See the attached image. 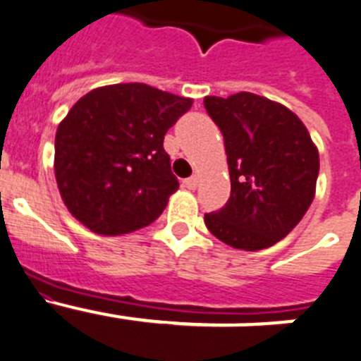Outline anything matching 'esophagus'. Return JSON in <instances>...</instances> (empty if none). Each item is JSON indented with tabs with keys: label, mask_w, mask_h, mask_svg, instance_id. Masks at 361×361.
<instances>
[{
	"label": "esophagus",
	"mask_w": 361,
	"mask_h": 361,
	"mask_svg": "<svg viewBox=\"0 0 361 361\" xmlns=\"http://www.w3.org/2000/svg\"><path fill=\"white\" fill-rule=\"evenodd\" d=\"M198 181H200L198 176H190V178H187V180L183 181V185L189 190H194V189H196V187H198Z\"/></svg>",
	"instance_id": "34e87169"
}]
</instances>
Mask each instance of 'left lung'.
Returning <instances> with one entry per match:
<instances>
[{
  "label": "left lung",
  "instance_id": "obj_1",
  "mask_svg": "<svg viewBox=\"0 0 361 361\" xmlns=\"http://www.w3.org/2000/svg\"><path fill=\"white\" fill-rule=\"evenodd\" d=\"M203 105L224 134L231 174V198L205 214L207 228L234 249H267L311 207L318 149L294 112L258 94L207 96Z\"/></svg>",
  "mask_w": 361,
  "mask_h": 361
}]
</instances>
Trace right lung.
Returning <instances> with one entry per match:
<instances>
[{
    "instance_id": "right-lung-1",
    "label": "right lung",
    "mask_w": 361,
    "mask_h": 361,
    "mask_svg": "<svg viewBox=\"0 0 361 361\" xmlns=\"http://www.w3.org/2000/svg\"><path fill=\"white\" fill-rule=\"evenodd\" d=\"M190 106L145 83L85 94L56 133V181L71 214L103 236L152 224L180 187L163 137Z\"/></svg>"
}]
</instances>
